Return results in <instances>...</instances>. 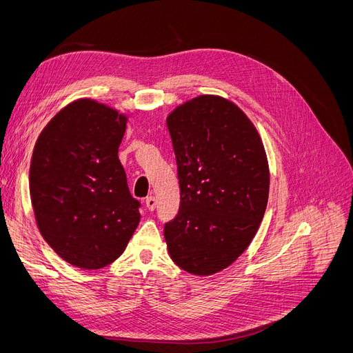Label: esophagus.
Returning <instances> with one entry per match:
<instances>
[{
	"mask_svg": "<svg viewBox=\"0 0 353 353\" xmlns=\"http://www.w3.org/2000/svg\"><path fill=\"white\" fill-rule=\"evenodd\" d=\"M156 205H157V201H156V199L153 197V196H150V197H147L145 199V206H147V209L148 210H154L156 209Z\"/></svg>",
	"mask_w": 353,
	"mask_h": 353,
	"instance_id": "34e87169",
	"label": "esophagus"
}]
</instances>
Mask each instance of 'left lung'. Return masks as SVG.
<instances>
[{"label": "left lung", "mask_w": 353, "mask_h": 353, "mask_svg": "<svg viewBox=\"0 0 353 353\" xmlns=\"http://www.w3.org/2000/svg\"><path fill=\"white\" fill-rule=\"evenodd\" d=\"M178 165L181 206L165 225L172 261L208 276L228 268L249 248L270 196L262 138L236 103L203 94L166 117Z\"/></svg>", "instance_id": "left-lung-1"}]
</instances>
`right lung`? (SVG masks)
Returning a JSON list of instances; mask_svg holds the SVG:
<instances>
[{
    "label": "right lung",
    "instance_id": "right-lung-1",
    "mask_svg": "<svg viewBox=\"0 0 353 353\" xmlns=\"http://www.w3.org/2000/svg\"><path fill=\"white\" fill-rule=\"evenodd\" d=\"M128 114L92 99L69 103L32 153L29 191L41 236L63 261L100 270L125 252L140 203L117 156Z\"/></svg>",
    "mask_w": 353,
    "mask_h": 353
}]
</instances>
